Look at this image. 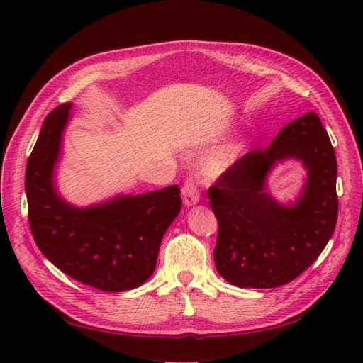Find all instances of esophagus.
Returning <instances> with one entry per match:
<instances>
[{"mask_svg": "<svg viewBox=\"0 0 363 363\" xmlns=\"http://www.w3.org/2000/svg\"><path fill=\"white\" fill-rule=\"evenodd\" d=\"M182 196H183V204L186 207H191V206L199 203L200 194H199V189H196V184L192 180H188L183 186Z\"/></svg>", "mask_w": 363, "mask_h": 363, "instance_id": "34e87169", "label": "esophagus"}]
</instances>
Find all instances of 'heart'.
<instances>
[{
  "mask_svg": "<svg viewBox=\"0 0 363 363\" xmlns=\"http://www.w3.org/2000/svg\"><path fill=\"white\" fill-rule=\"evenodd\" d=\"M244 139L235 138L215 148L203 162V172L207 179L218 180L230 172L244 152Z\"/></svg>",
  "mask_w": 363,
  "mask_h": 363,
  "instance_id": "heart-1",
  "label": "heart"
}]
</instances>
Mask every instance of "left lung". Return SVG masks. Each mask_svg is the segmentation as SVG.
Returning a JSON list of instances; mask_svg holds the SVG:
<instances>
[{"instance_id": "obj_1", "label": "left lung", "mask_w": 363, "mask_h": 363, "mask_svg": "<svg viewBox=\"0 0 363 363\" xmlns=\"http://www.w3.org/2000/svg\"><path fill=\"white\" fill-rule=\"evenodd\" d=\"M300 161L305 183L294 202L267 189L279 162ZM336 156L321 119L309 112L283 127L265 150L248 152L208 189L218 219L213 251L219 276L238 288L286 284L309 268L337 219Z\"/></svg>"}]
</instances>
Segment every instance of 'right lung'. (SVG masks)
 <instances>
[{
	"label": "right lung",
	"instance_id": "add662e5",
	"mask_svg": "<svg viewBox=\"0 0 363 363\" xmlns=\"http://www.w3.org/2000/svg\"><path fill=\"white\" fill-rule=\"evenodd\" d=\"M71 115V103L54 108L27 163L31 235L42 255L77 281L104 292L139 288L155 272L162 238L180 213V191L174 184L89 206L65 200L56 174Z\"/></svg>",
	"mask_w": 363,
	"mask_h": 363
}]
</instances>
